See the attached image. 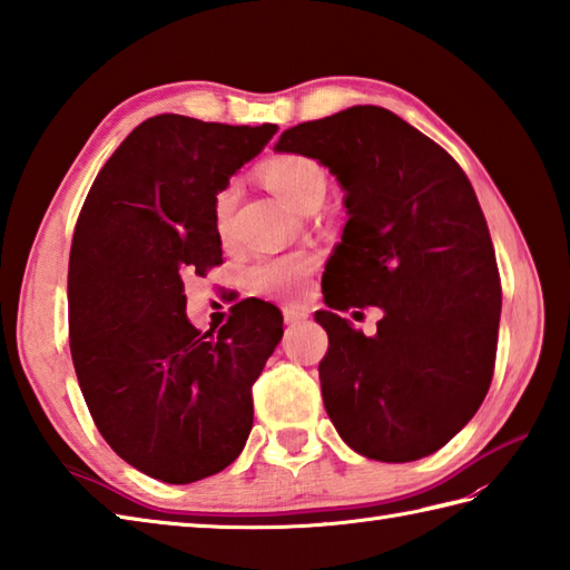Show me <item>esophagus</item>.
<instances>
[{
	"instance_id": "esophagus-1",
	"label": "esophagus",
	"mask_w": 570,
	"mask_h": 570,
	"mask_svg": "<svg viewBox=\"0 0 570 570\" xmlns=\"http://www.w3.org/2000/svg\"><path fill=\"white\" fill-rule=\"evenodd\" d=\"M283 320H285V324H299V322L307 320V312L299 309V307H285Z\"/></svg>"
}]
</instances>
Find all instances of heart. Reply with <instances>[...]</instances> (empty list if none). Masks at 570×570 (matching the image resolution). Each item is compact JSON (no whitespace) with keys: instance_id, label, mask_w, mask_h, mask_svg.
<instances>
[{"instance_id":"heart-1","label":"heart","mask_w":570,"mask_h":570,"mask_svg":"<svg viewBox=\"0 0 570 570\" xmlns=\"http://www.w3.org/2000/svg\"><path fill=\"white\" fill-rule=\"evenodd\" d=\"M261 178L273 193L281 197L287 207L305 212L312 205H322L328 187L326 168L320 160L302 154L273 156L261 166ZM236 185H224L214 195V226L224 238L232 232L234 207H236ZM314 258L309 253H289V256L261 258L250 265L248 283L253 289L265 295H297L305 283V275L312 271Z\"/></svg>"}]
</instances>
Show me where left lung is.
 <instances>
[{"instance_id": "obj_1", "label": "left lung", "mask_w": 570, "mask_h": 570, "mask_svg": "<svg viewBox=\"0 0 570 570\" xmlns=\"http://www.w3.org/2000/svg\"><path fill=\"white\" fill-rule=\"evenodd\" d=\"M275 150L320 160L346 193L326 305L383 309L375 336L314 314L328 420L365 459H424L473 420L495 368L502 289L473 187L444 148L373 105L297 124Z\"/></svg>"}]
</instances>
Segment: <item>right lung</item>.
I'll return each instance as SVG.
<instances>
[{
	"label": "right lung",
	"instance_id": "1",
	"mask_svg": "<svg viewBox=\"0 0 570 570\" xmlns=\"http://www.w3.org/2000/svg\"><path fill=\"white\" fill-rule=\"evenodd\" d=\"M160 114L124 138L75 226L70 353L92 420L126 463L187 485L238 459L250 387L283 338V314L238 302L219 334L187 320L185 277L222 263L214 195L275 136Z\"/></svg>",
	"mask_w": 570,
	"mask_h": 570
}]
</instances>
